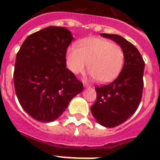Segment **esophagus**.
Returning a JSON list of instances; mask_svg holds the SVG:
<instances>
[{
  "mask_svg": "<svg viewBox=\"0 0 160 160\" xmlns=\"http://www.w3.org/2000/svg\"><path fill=\"white\" fill-rule=\"evenodd\" d=\"M83 86H84L85 88H90V85L87 84V83H83Z\"/></svg>",
  "mask_w": 160,
  "mask_h": 160,
  "instance_id": "34e87169",
  "label": "esophagus"
}]
</instances>
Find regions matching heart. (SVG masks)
<instances>
[{"label":"heart","mask_w":160,"mask_h":160,"mask_svg":"<svg viewBox=\"0 0 160 160\" xmlns=\"http://www.w3.org/2000/svg\"><path fill=\"white\" fill-rule=\"evenodd\" d=\"M124 59V51L119 45L102 38L80 41L78 47L68 48L66 54L70 71L74 74L82 73L88 66L91 76L101 83L110 82L118 77Z\"/></svg>","instance_id":"1"}]
</instances>
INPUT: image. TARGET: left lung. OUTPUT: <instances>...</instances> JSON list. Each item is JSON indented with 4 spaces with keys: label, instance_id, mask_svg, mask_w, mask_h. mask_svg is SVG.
I'll list each match as a JSON object with an SVG mask.
<instances>
[{
    "label": "left lung",
    "instance_id": "left-lung-1",
    "mask_svg": "<svg viewBox=\"0 0 160 160\" xmlns=\"http://www.w3.org/2000/svg\"><path fill=\"white\" fill-rule=\"evenodd\" d=\"M123 49L125 59L122 70L110 84L95 87L97 98L90 107L100 125L114 128L132 116L140 103L143 88L145 63L137 48L119 35L101 33Z\"/></svg>",
    "mask_w": 160,
    "mask_h": 160
}]
</instances>
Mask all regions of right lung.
Segmentation results:
<instances>
[{
    "instance_id": "obj_1",
    "label": "right lung",
    "mask_w": 160,
    "mask_h": 160,
    "mask_svg": "<svg viewBox=\"0 0 160 160\" xmlns=\"http://www.w3.org/2000/svg\"><path fill=\"white\" fill-rule=\"evenodd\" d=\"M73 39L66 28L49 26L27 37L17 53L15 91L22 108L35 120H56L82 91V82L66 67Z\"/></svg>"
}]
</instances>
